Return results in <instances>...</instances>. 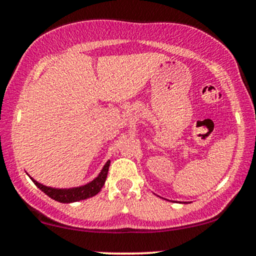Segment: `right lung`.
<instances>
[{
    "mask_svg": "<svg viewBox=\"0 0 256 256\" xmlns=\"http://www.w3.org/2000/svg\"><path fill=\"white\" fill-rule=\"evenodd\" d=\"M110 160H108L104 166V168L101 170V172L98 173V176L94 180H91L90 183L82 185V186H76V188H64V189H58V188H52L46 186V185H43L38 183L37 180H34V178H31V180L36 184L37 188H40L42 192L48 195L49 198L55 200V201L61 202V204H72V202H78L82 201V200H86L92 198V196L98 195V194L101 192L102 186L104 185L106 178H107L108 174V168H110Z\"/></svg>",
    "mask_w": 256,
    "mask_h": 256,
    "instance_id": "add662e5",
    "label": "right lung"
}]
</instances>
